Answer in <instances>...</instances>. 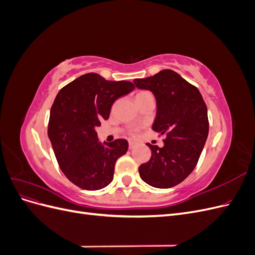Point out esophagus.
<instances>
[{"mask_svg":"<svg viewBox=\"0 0 255 255\" xmlns=\"http://www.w3.org/2000/svg\"><path fill=\"white\" fill-rule=\"evenodd\" d=\"M134 148H135V143L129 142V143H128V149L132 150V149H134Z\"/></svg>","mask_w":255,"mask_h":255,"instance_id":"1","label":"esophagus"}]
</instances>
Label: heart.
<instances>
[{
  "label": "heart",
  "mask_w": 255,
  "mask_h": 255,
  "mask_svg": "<svg viewBox=\"0 0 255 255\" xmlns=\"http://www.w3.org/2000/svg\"><path fill=\"white\" fill-rule=\"evenodd\" d=\"M148 94H150L149 91H146V90H141V91H139L138 92V94L136 95V98L137 97H141V96H144V95H148ZM137 135H138V130H132V133H130V136L132 137H137Z\"/></svg>",
  "instance_id": "heart-1"
}]
</instances>
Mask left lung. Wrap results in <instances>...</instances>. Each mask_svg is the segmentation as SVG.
<instances>
[{"label":"left lung","mask_w":255,"mask_h":255,"mask_svg":"<svg viewBox=\"0 0 255 255\" xmlns=\"http://www.w3.org/2000/svg\"><path fill=\"white\" fill-rule=\"evenodd\" d=\"M134 84L155 96L157 111L152 128L166 137L163 148L148 143L151 158L138 171L153 187H173L192 172L201 155L208 135L206 104L196 86L169 69L136 79Z\"/></svg>","instance_id":"8db88e82"}]
</instances>
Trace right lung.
Instances as JSON below:
<instances>
[{"label":"right lung","mask_w":255,"mask_h":255,"mask_svg":"<svg viewBox=\"0 0 255 255\" xmlns=\"http://www.w3.org/2000/svg\"><path fill=\"white\" fill-rule=\"evenodd\" d=\"M128 81H106L87 73L61 88L51 107L48 135L59 168L67 179L86 190L107 186L115 164L128 148L126 139L101 144L96 127L109 119L116 100L134 89Z\"/></svg>","instance_id":"right-lung-1"}]
</instances>
